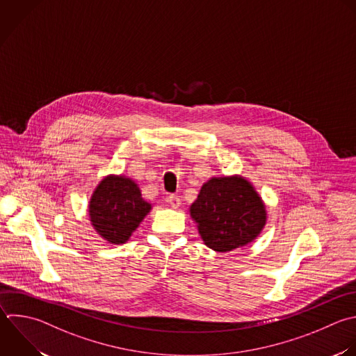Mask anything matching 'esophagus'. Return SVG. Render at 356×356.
Here are the masks:
<instances>
[{
  "label": "esophagus",
  "instance_id": "1",
  "mask_svg": "<svg viewBox=\"0 0 356 356\" xmlns=\"http://www.w3.org/2000/svg\"><path fill=\"white\" fill-rule=\"evenodd\" d=\"M168 203H170V206H171L172 209H177V207L181 206V199H179V196H177V195H170V196H168Z\"/></svg>",
  "mask_w": 356,
  "mask_h": 356
}]
</instances>
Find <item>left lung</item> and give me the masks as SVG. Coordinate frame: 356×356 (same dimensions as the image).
Here are the masks:
<instances>
[{
    "label": "left lung",
    "mask_w": 356,
    "mask_h": 356,
    "mask_svg": "<svg viewBox=\"0 0 356 356\" xmlns=\"http://www.w3.org/2000/svg\"><path fill=\"white\" fill-rule=\"evenodd\" d=\"M203 242L216 252H229L252 242L266 224V209L242 177L207 181L191 206Z\"/></svg>",
    "instance_id": "left-lung-1"
}]
</instances>
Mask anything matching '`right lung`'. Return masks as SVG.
Listing matches in <instances>:
<instances>
[{
    "instance_id": "1",
    "label": "right lung",
    "mask_w": 356,
    "mask_h": 356,
    "mask_svg": "<svg viewBox=\"0 0 356 356\" xmlns=\"http://www.w3.org/2000/svg\"><path fill=\"white\" fill-rule=\"evenodd\" d=\"M152 206L138 185L122 175H108L96 188L89 216L95 229L110 243H124L139 227Z\"/></svg>"
}]
</instances>
